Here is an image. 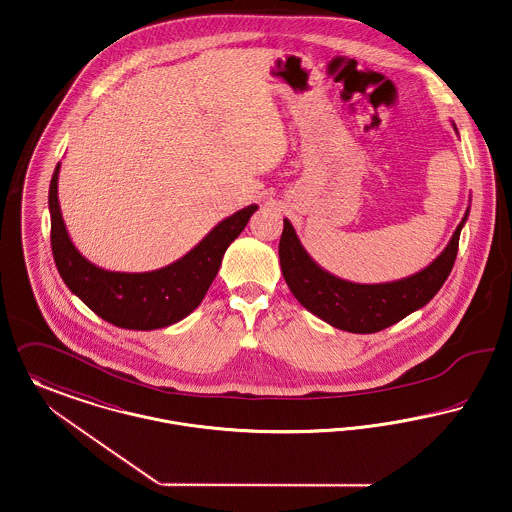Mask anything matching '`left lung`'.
<instances>
[{
    "instance_id": "8db88e82",
    "label": "left lung",
    "mask_w": 512,
    "mask_h": 512,
    "mask_svg": "<svg viewBox=\"0 0 512 512\" xmlns=\"http://www.w3.org/2000/svg\"><path fill=\"white\" fill-rule=\"evenodd\" d=\"M453 129L457 131L455 123ZM468 212L470 206L451 241L430 266L397 281L372 285L352 283L323 269L300 243L293 223L283 219L281 271L296 300L323 322L349 333H376L424 308L437 295L457 260L458 239Z\"/></svg>"
}]
</instances>
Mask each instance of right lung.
I'll return each instance as SVG.
<instances>
[{"instance_id": "obj_1", "label": "right lung", "mask_w": 512, "mask_h": 512, "mask_svg": "<svg viewBox=\"0 0 512 512\" xmlns=\"http://www.w3.org/2000/svg\"><path fill=\"white\" fill-rule=\"evenodd\" d=\"M59 169L61 163L55 167L48 196L55 266L73 295L102 320L123 329H162L194 312L216 279L225 250L258 210L250 204L225 217L183 258L165 268L142 273L109 271L86 260L67 233L57 198Z\"/></svg>"}]
</instances>
